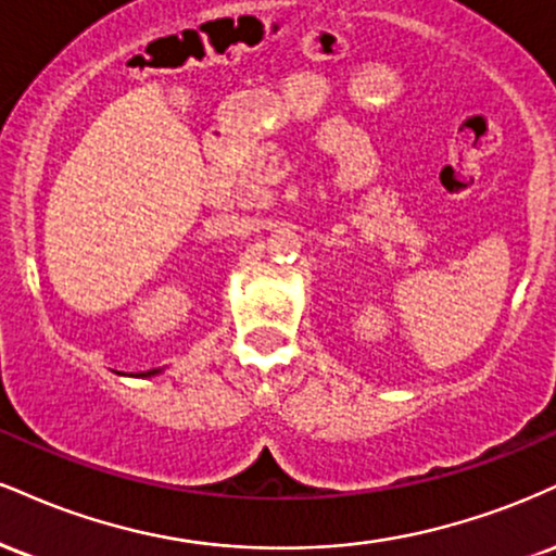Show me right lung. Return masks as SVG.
Here are the masks:
<instances>
[{"label":"right lung","mask_w":556,"mask_h":556,"mask_svg":"<svg viewBox=\"0 0 556 556\" xmlns=\"http://www.w3.org/2000/svg\"><path fill=\"white\" fill-rule=\"evenodd\" d=\"M157 372H160V370H147V372H142V376L150 378V376H157Z\"/></svg>","instance_id":"obj_1"}]
</instances>
